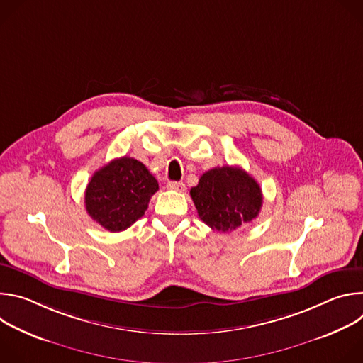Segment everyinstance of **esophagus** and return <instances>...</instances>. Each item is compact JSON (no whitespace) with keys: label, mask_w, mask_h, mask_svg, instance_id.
Returning a JSON list of instances; mask_svg holds the SVG:
<instances>
[{"label":"esophagus","mask_w":363,"mask_h":363,"mask_svg":"<svg viewBox=\"0 0 363 363\" xmlns=\"http://www.w3.org/2000/svg\"><path fill=\"white\" fill-rule=\"evenodd\" d=\"M168 188L172 191H185V184L184 182H169Z\"/></svg>","instance_id":"34e87169"}]
</instances>
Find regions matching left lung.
<instances>
[{
    "instance_id": "obj_1",
    "label": "left lung",
    "mask_w": 363,
    "mask_h": 363,
    "mask_svg": "<svg viewBox=\"0 0 363 363\" xmlns=\"http://www.w3.org/2000/svg\"><path fill=\"white\" fill-rule=\"evenodd\" d=\"M191 198L198 217L216 231L230 233L257 218L262 210L260 185L238 167H221L206 171Z\"/></svg>"
}]
</instances>
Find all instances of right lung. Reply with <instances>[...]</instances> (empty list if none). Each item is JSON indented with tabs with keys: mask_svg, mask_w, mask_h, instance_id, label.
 Masks as SVG:
<instances>
[{
	"mask_svg": "<svg viewBox=\"0 0 363 363\" xmlns=\"http://www.w3.org/2000/svg\"><path fill=\"white\" fill-rule=\"evenodd\" d=\"M158 188V181L142 162L118 158L91 177L84 192L86 211L105 230L119 233L145 214Z\"/></svg>",
	"mask_w": 363,
	"mask_h": 363,
	"instance_id": "right-lung-1",
	"label": "right lung"
}]
</instances>
